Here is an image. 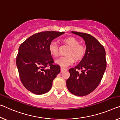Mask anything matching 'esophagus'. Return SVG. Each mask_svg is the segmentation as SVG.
Returning a JSON list of instances; mask_svg holds the SVG:
<instances>
[{
	"mask_svg": "<svg viewBox=\"0 0 120 120\" xmlns=\"http://www.w3.org/2000/svg\"><path fill=\"white\" fill-rule=\"evenodd\" d=\"M66 70H67V69H65V68L61 67V73L62 72H64V71H66Z\"/></svg>",
	"mask_w": 120,
	"mask_h": 120,
	"instance_id": "1",
	"label": "esophagus"
}]
</instances>
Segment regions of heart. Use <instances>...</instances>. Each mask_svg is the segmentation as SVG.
Segmentation results:
<instances>
[{
	"label": "heart",
	"mask_w": 120,
	"mask_h": 120,
	"mask_svg": "<svg viewBox=\"0 0 120 120\" xmlns=\"http://www.w3.org/2000/svg\"><path fill=\"white\" fill-rule=\"evenodd\" d=\"M62 41L69 46V48L67 52L68 56H61L55 61V62L62 68H66L74 61V59L79 61L81 60L84 56L85 48L83 45L79 44V41L76 38L70 36L64 38ZM49 50L50 54L54 56L59 55V48L57 43L52 41L49 46Z\"/></svg>",
	"instance_id": "1"
}]
</instances>
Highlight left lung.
I'll return each instance as SVG.
<instances>
[{"mask_svg":"<svg viewBox=\"0 0 120 120\" xmlns=\"http://www.w3.org/2000/svg\"><path fill=\"white\" fill-rule=\"evenodd\" d=\"M84 40L86 51L80 62L69 69L70 77L66 85L70 93L84 96L94 91L99 84L106 68V52L104 46L90 34L71 31ZM81 70L79 73L75 70Z\"/></svg>","mask_w":120,"mask_h":120,"instance_id":"obj_1","label":"left lung"}]
</instances>
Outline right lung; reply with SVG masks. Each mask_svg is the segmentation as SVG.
<instances>
[{
  "mask_svg": "<svg viewBox=\"0 0 120 120\" xmlns=\"http://www.w3.org/2000/svg\"><path fill=\"white\" fill-rule=\"evenodd\" d=\"M64 33L54 31L36 33L19 47L16 60L19 76L23 86L33 94L49 92L53 79L60 72V66L53 64L49 46L53 39Z\"/></svg>",
  "mask_w": 120,
  "mask_h": 120,
  "instance_id": "right-lung-1",
  "label": "right lung"
}]
</instances>
